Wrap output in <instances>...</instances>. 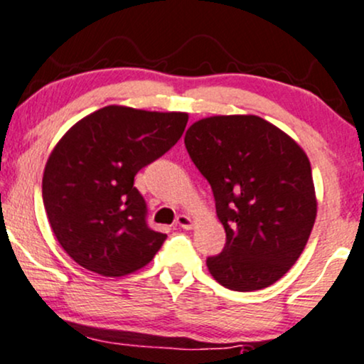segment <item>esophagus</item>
<instances>
[{
    "instance_id": "1",
    "label": "esophagus",
    "mask_w": 364,
    "mask_h": 364,
    "mask_svg": "<svg viewBox=\"0 0 364 364\" xmlns=\"http://www.w3.org/2000/svg\"><path fill=\"white\" fill-rule=\"evenodd\" d=\"M176 225L183 227V229H186V230H190V229H193L195 222L190 215H185V213H181V215H178V218H176Z\"/></svg>"
}]
</instances>
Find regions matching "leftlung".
I'll return each instance as SVG.
<instances>
[{
  "label": "left lung",
  "instance_id": "obj_1",
  "mask_svg": "<svg viewBox=\"0 0 364 364\" xmlns=\"http://www.w3.org/2000/svg\"><path fill=\"white\" fill-rule=\"evenodd\" d=\"M191 161L208 179L227 244L210 274L234 291L262 290L290 271L317 217L305 151L257 115H213L186 130Z\"/></svg>",
  "mask_w": 364,
  "mask_h": 364
}]
</instances>
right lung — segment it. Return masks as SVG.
Wrapping results in <instances>:
<instances>
[{
    "label": "right lung",
    "mask_w": 364,
    "mask_h": 364,
    "mask_svg": "<svg viewBox=\"0 0 364 364\" xmlns=\"http://www.w3.org/2000/svg\"><path fill=\"white\" fill-rule=\"evenodd\" d=\"M186 124L185 112L108 105L55 144L43 169V207L55 239L77 264L120 278L154 259L166 234L147 227L134 178L178 142Z\"/></svg>",
    "instance_id": "obj_1"
}]
</instances>
